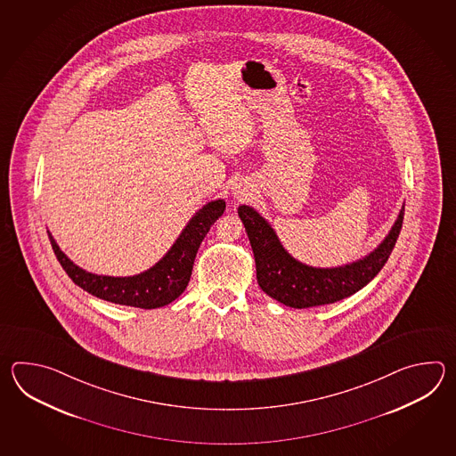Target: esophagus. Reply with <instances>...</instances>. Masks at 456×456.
Masks as SVG:
<instances>
[{
    "label": "esophagus",
    "mask_w": 456,
    "mask_h": 456,
    "mask_svg": "<svg viewBox=\"0 0 456 456\" xmlns=\"http://www.w3.org/2000/svg\"><path fill=\"white\" fill-rule=\"evenodd\" d=\"M232 194H234L236 199L242 200V199H246V197H248V191H246V189H242L241 185H240V187H234V192H232Z\"/></svg>",
    "instance_id": "esophagus-1"
}]
</instances>
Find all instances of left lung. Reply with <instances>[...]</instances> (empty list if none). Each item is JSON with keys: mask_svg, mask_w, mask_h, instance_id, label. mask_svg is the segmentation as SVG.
Returning a JSON list of instances; mask_svg holds the SVG:
<instances>
[{"mask_svg": "<svg viewBox=\"0 0 456 456\" xmlns=\"http://www.w3.org/2000/svg\"><path fill=\"white\" fill-rule=\"evenodd\" d=\"M238 215L251 242L257 283L262 291L285 306L301 310L344 300L373 281L396 244L403 228L404 207L387 238L375 251L370 252L363 259L330 269L311 267L291 257L269 222L252 207L241 205Z\"/></svg>", "mask_w": 456, "mask_h": 456, "instance_id": "1", "label": "left lung"}]
</instances>
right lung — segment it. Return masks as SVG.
<instances>
[{
	"label": "right lung",
	"instance_id": "add662e5",
	"mask_svg": "<svg viewBox=\"0 0 456 456\" xmlns=\"http://www.w3.org/2000/svg\"><path fill=\"white\" fill-rule=\"evenodd\" d=\"M224 200L218 199L204 205L185 224L171 249L153 267L132 277H109L91 273L69 261L49 232L50 244L60 265L69 279L87 293L101 300L143 310L161 308L175 301L191 281L195 256L212 224L224 215Z\"/></svg>",
	"mask_w": 456,
	"mask_h": 456
}]
</instances>
